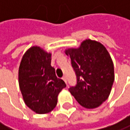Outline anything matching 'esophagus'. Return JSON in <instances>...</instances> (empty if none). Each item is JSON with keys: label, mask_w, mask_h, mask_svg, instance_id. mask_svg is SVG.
I'll list each match as a JSON object with an SVG mask.
<instances>
[{"label": "esophagus", "mask_w": 130, "mask_h": 130, "mask_svg": "<svg viewBox=\"0 0 130 130\" xmlns=\"http://www.w3.org/2000/svg\"><path fill=\"white\" fill-rule=\"evenodd\" d=\"M62 79L64 81V83H67V79H66V76H63V77H62Z\"/></svg>", "instance_id": "1"}]
</instances>
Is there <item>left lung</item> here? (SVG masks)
Returning <instances> with one entry per match:
<instances>
[{
	"mask_svg": "<svg viewBox=\"0 0 130 130\" xmlns=\"http://www.w3.org/2000/svg\"><path fill=\"white\" fill-rule=\"evenodd\" d=\"M64 53L70 57L77 77L76 86L69 88L72 95L85 108H98L109 97L115 80L114 64L108 50L101 43L87 39Z\"/></svg>",
	"mask_w": 130,
	"mask_h": 130,
	"instance_id": "1",
	"label": "left lung"
}]
</instances>
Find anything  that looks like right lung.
<instances>
[{
  "mask_svg": "<svg viewBox=\"0 0 130 130\" xmlns=\"http://www.w3.org/2000/svg\"><path fill=\"white\" fill-rule=\"evenodd\" d=\"M51 53L39 46L29 47L19 68V84L25 104L37 114L51 112L58 104V96L66 87L51 66Z\"/></svg>",
  "mask_w": 130,
  "mask_h": 130,
  "instance_id": "right-lung-1",
  "label": "right lung"
}]
</instances>
